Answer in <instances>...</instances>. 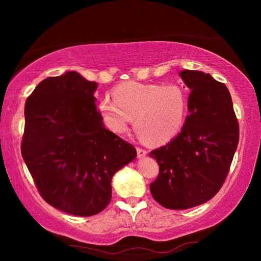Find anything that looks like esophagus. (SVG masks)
<instances>
[{
  "instance_id": "esophagus-1",
  "label": "esophagus",
  "mask_w": 261,
  "mask_h": 261,
  "mask_svg": "<svg viewBox=\"0 0 261 261\" xmlns=\"http://www.w3.org/2000/svg\"><path fill=\"white\" fill-rule=\"evenodd\" d=\"M147 154V150H145V149H142V148H139L138 147L137 148V156H138V158H143Z\"/></svg>"
}]
</instances>
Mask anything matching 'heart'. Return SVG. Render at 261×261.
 I'll use <instances>...</instances> for the list:
<instances>
[{
    "label": "heart",
    "instance_id": "obj_1",
    "mask_svg": "<svg viewBox=\"0 0 261 261\" xmlns=\"http://www.w3.org/2000/svg\"><path fill=\"white\" fill-rule=\"evenodd\" d=\"M113 98L98 104L104 123L116 134L125 132L135 119V129L151 145L169 141L178 134L186 114V98L178 86L127 82L113 91Z\"/></svg>",
    "mask_w": 261,
    "mask_h": 261
}]
</instances>
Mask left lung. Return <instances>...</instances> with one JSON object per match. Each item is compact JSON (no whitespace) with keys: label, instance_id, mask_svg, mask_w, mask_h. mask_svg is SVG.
<instances>
[{"label":"left lung","instance_id":"left-lung-1","mask_svg":"<svg viewBox=\"0 0 261 261\" xmlns=\"http://www.w3.org/2000/svg\"><path fill=\"white\" fill-rule=\"evenodd\" d=\"M179 76L191 90L190 114L178 136L149 153L159 165L151 195L170 210L191 208L215 196L239 142V123L223 83L198 70L184 69Z\"/></svg>","mask_w":261,"mask_h":261}]
</instances>
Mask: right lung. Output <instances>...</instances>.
Masks as SVG:
<instances>
[{"instance_id":"add662e5","label":"right lung","mask_w":261,"mask_h":261,"mask_svg":"<svg viewBox=\"0 0 261 261\" xmlns=\"http://www.w3.org/2000/svg\"><path fill=\"white\" fill-rule=\"evenodd\" d=\"M97 83L77 71L48 77L27 98L21 153L39 193L65 213L95 215L112 197V177L136 148L105 129Z\"/></svg>"}]
</instances>
